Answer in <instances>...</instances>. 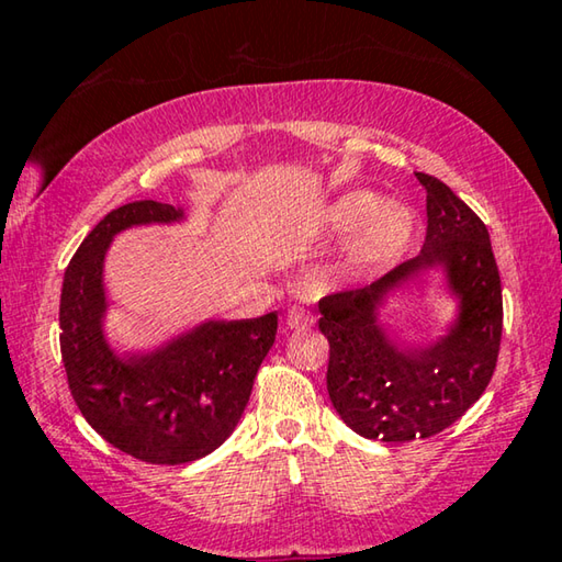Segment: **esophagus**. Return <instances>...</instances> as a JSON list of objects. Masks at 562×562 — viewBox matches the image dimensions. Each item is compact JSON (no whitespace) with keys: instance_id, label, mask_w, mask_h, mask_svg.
I'll list each match as a JSON object with an SVG mask.
<instances>
[{"instance_id":"esophagus-1","label":"esophagus","mask_w":562,"mask_h":562,"mask_svg":"<svg viewBox=\"0 0 562 562\" xmlns=\"http://www.w3.org/2000/svg\"><path fill=\"white\" fill-rule=\"evenodd\" d=\"M284 327H288V329H307V327H312L310 312L302 310V307H290L288 315H284Z\"/></svg>"}]
</instances>
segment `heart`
<instances>
[{
  "label": "heart",
  "mask_w": 562,
  "mask_h": 562,
  "mask_svg": "<svg viewBox=\"0 0 562 562\" xmlns=\"http://www.w3.org/2000/svg\"><path fill=\"white\" fill-rule=\"evenodd\" d=\"M319 235L349 237L335 265L339 278H361L386 270L402 258L414 235V215L398 203H384L374 190H345L312 217Z\"/></svg>",
  "instance_id": "b5f03b06"
}]
</instances>
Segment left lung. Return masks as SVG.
<instances>
[{"mask_svg":"<svg viewBox=\"0 0 562 562\" xmlns=\"http://www.w3.org/2000/svg\"><path fill=\"white\" fill-rule=\"evenodd\" d=\"M416 178L429 217L422 252L367 288L319 300L331 406L351 431L374 441L429 439L449 429L486 392L501 349V274L486 225L439 178ZM431 269L442 270L457 317L429 346H402L378 322V307Z\"/></svg>","mask_w":562,"mask_h":562,"instance_id":"obj_1","label":"left lung"}]
</instances>
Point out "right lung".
<instances>
[{
	"instance_id": "right-lung-1",
	"label": "right lung",
	"mask_w": 562,
	"mask_h": 562,
	"mask_svg": "<svg viewBox=\"0 0 562 562\" xmlns=\"http://www.w3.org/2000/svg\"><path fill=\"white\" fill-rule=\"evenodd\" d=\"M183 221V207L156 201L111 211L66 268L59 304L61 359L79 412L119 451L158 465L203 459L235 431L278 331V312H270L207 319L150 351L111 349L103 335L109 245L128 227Z\"/></svg>"
}]
</instances>
